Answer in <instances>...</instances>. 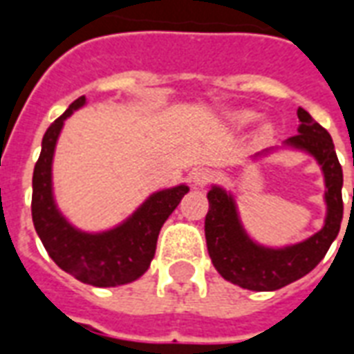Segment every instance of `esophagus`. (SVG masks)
<instances>
[{"mask_svg":"<svg viewBox=\"0 0 354 354\" xmlns=\"http://www.w3.org/2000/svg\"><path fill=\"white\" fill-rule=\"evenodd\" d=\"M189 180H192V184L195 187H205V185L212 180V170L208 169H195L192 170V174H189Z\"/></svg>","mask_w":354,"mask_h":354,"instance_id":"1","label":"esophagus"}]
</instances>
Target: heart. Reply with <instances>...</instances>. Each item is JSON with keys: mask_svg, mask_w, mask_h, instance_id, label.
<instances>
[{"mask_svg": "<svg viewBox=\"0 0 354 354\" xmlns=\"http://www.w3.org/2000/svg\"><path fill=\"white\" fill-rule=\"evenodd\" d=\"M254 117H256V113L254 111H248V109H245V111H237L235 115H233V121L239 124V127H245V124H248L250 121H252ZM261 134H267L269 132V124H263L260 129Z\"/></svg>", "mask_w": 354, "mask_h": 354, "instance_id": "1", "label": "heart"}]
</instances>
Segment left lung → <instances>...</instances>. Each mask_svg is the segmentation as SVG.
<instances>
[{
    "mask_svg": "<svg viewBox=\"0 0 354 354\" xmlns=\"http://www.w3.org/2000/svg\"><path fill=\"white\" fill-rule=\"evenodd\" d=\"M296 136L282 142L284 149H294L313 157L324 176V225L305 241L286 246H266L246 233L239 216L235 195L222 185L208 189V212L205 218V237L210 260L225 281L254 292H271L301 279L319 266L334 243L343 218V170L335 155L334 142L304 108L297 109ZM279 147H267L250 159L274 153ZM354 201V199H353Z\"/></svg>",
    "mask_w": 354,
    "mask_h": 354,
    "instance_id": "obj_1",
    "label": "left lung"
}]
</instances>
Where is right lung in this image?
Wrapping results in <instances>:
<instances>
[{
    "label": "right lung",
    "mask_w": 354,
    "mask_h": 354,
    "mask_svg": "<svg viewBox=\"0 0 354 354\" xmlns=\"http://www.w3.org/2000/svg\"><path fill=\"white\" fill-rule=\"evenodd\" d=\"M85 104V96L72 102L43 136L32 178V220L45 250L62 271L91 286L109 288L129 284L146 273L162 223L189 187L180 184L151 193L129 218L106 231H83L68 222L55 199L53 159L66 119Z\"/></svg>",
    "instance_id": "1"
}]
</instances>
